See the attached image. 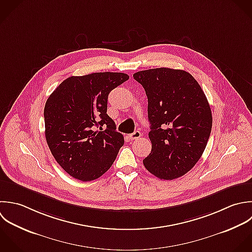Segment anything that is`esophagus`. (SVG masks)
<instances>
[{
  "label": "esophagus",
  "instance_id": "1",
  "mask_svg": "<svg viewBox=\"0 0 252 252\" xmlns=\"http://www.w3.org/2000/svg\"><path fill=\"white\" fill-rule=\"evenodd\" d=\"M128 137H129L131 140H135V139H138V138L141 137V133H140V131L136 130V131L130 133V134L128 135Z\"/></svg>",
  "mask_w": 252,
  "mask_h": 252
}]
</instances>
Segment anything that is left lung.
Segmentation results:
<instances>
[{
	"instance_id": "left-lung-1",
	"label": "left lung",
	"mask_w": 252,
	"mask_h": 252,
	"mask_svg": "<svg viewBox=\"0 0 252 252\" xmlns=\"http://www.w3.org/2000/svg\"><path fill=\"white\" fill-rule=\"evenodd\" d=\"M133 78L148 99L152 149L144 167L161 180L178 179L194 167L207 145L212 128L208 100L186 70L151 68Z\"/></svg>"
}]
</instances>
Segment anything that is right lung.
Masks as SVG:
<instances>
[{"instance_id":"add662e5","label":"right lung","mask_w":252,"mask_h":252,"mask_svg":"<svg viewBox=\"0 0 252 252\" xmlns=\"http://www.w3.org/2000/svg\"><path fill=\"white\" fill-rule=\"evenodd\" d=\"M128 78L126 73L110 71L70 76L49 96L44 108L47 144L72 178L96 180L116 160L125 140L107 114L108 95Z\"/></svg>"}]
</instances>
